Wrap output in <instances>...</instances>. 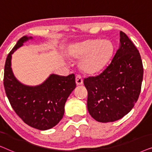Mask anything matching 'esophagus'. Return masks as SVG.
<instances>
[{
    "mask_svg": "<svg viewBox=\"0 0 152 152\" xmlns=\"http://www.w3.org/2000/svg\"><path fill=\"white\" fill-rule=\"evenodd\" d=\"M76 84L77 85H82L83 84V78L80 75H76Z\"/></svg>",
    "mask_w": 152,
    "mask_h": 152,
    "instance_id": "esophagus-1",
    "label": "esophagus"
}]
</instances>
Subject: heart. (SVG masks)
<instances>
[{"instance_id": "obj_1", "label": "heart", "mask_w": 152, "mask_h": 152, "mask_svg": "<svg viewBox=\"0 0 152 152\" xmlns=\"http://www.w3.org/2000/svg\"><path fill=\"white\" fill-rule=\"evenodd\" d=\"M113 45L109 40L90 39L76 43L70 55L81 59V68L87 73H95L104 68L113 54Z\"/></svg>"}]
</instances>
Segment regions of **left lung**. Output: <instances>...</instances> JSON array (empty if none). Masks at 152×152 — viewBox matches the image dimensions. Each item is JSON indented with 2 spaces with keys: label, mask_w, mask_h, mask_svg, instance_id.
Returning <instances> with one entry per match:
<instances>
[{
  "label": "left lung",
  "mask_w": 152,
  "mask_h": 152,
  "mask_svg": "<svg viewBox=\"0 0 152 152\" xmlns=\"http://www.w3.org/2000/svg\"><path fill=\"white\" fill-rule=\"evenodd\" d=\"M120 46L109 66L96 77L84 80L88 91L87 108L100 122H114L134 107L141 90L143 66L140 55L125 33L120 32Z\"/></svg>",
  "instance_id": "8db88e82"
}]
</instances>
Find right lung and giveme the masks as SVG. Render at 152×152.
Returning <instances> with one entry per match:
<instances>
[{"label": "right lung", "instance_id": "1", "mask_svg": "<svg viewBox=\"0 0 152 152\" xmlns=\"http://www.w3.org/2000/svg\"><path fill=\"white\" fill-rule=\"evenodd\" d=\"M32 37L24 36L7 55L4 71V87L10 104L28 125L47 130L59 123L64 114L68 96L75 88L74 74L60 76L51 74L42 84L27 86L15 77L12 69V55Z\"/></svg>", "mask_w": 152, "mask_h": 152}]
</instances>
